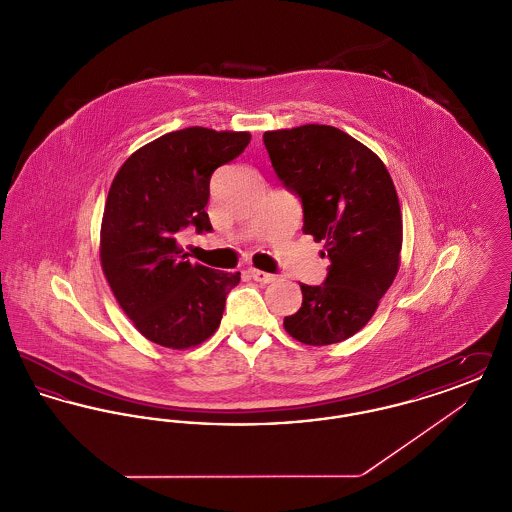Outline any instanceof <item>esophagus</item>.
Returning a JSON list of instances; mask_svg holds the SVG:
<instances>
[{
    "label": "esophagus",
    "instance_id": "34e87169",
    "mask_svg": "<svg viewBox=\"0 0 512 512\" xmlns=\"http://www.w3.org/2000/svg\"><path fill=\"white\" fill-rule=\"evenodd\" d=\"M249 272H251L253 280H257V282H261V284H270V282L276 280L274 274H268V272H263V270H259V268H251Z\"/></svg>",
    "mask_w": 512,
    "mask_h": 512
}]
</instances>
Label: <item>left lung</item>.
Returning a JSON list of instances; mask_svg holds the SVG:
<instances>
[{"instance_id":"left-lung-1","label":"left lung","mask_w":512,"mask_h":512,"mask_svg":"<svg viewBox=\"0 0 512 512\" xmlns=\"http://www.w3.org/2000/svg\"><path fill=\"white\" fill-rule=\"evenodd\" d=\"M274 172L301 199L303 232L324 242V284H299L303 303L284 318L305 345L357 334L399 270L403 220L390 172L368 147L326 124L263 134Z\"/></svg>"}]
</instances>
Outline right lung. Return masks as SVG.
<instances>
[{
    "label": "right lung",
    "instance_id": "add662e5",
    "mask_svg": "<svg viewBox=\"0 0 512 512\" xmlns=\"http://www.w3.org/2000/svg\"><path fill=\"white\" fill-rule=\"evenodd\" d=\"M249 132L203 126L169 132L122 165L105 201L99 259L126 317L157 345L188 349L219 328L240 272L190 263L176 234L211 232L209 180L236 159Z\"/></svg>",
    "mask_w": 512,
    "mask_h": 512
}]
</instances>
